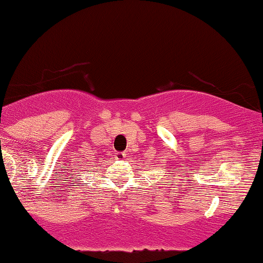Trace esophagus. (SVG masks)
I'll return each mask as SVG.
<instances>
[{
  "label": "esophagus",
  "mask_w": 263,
  "mask_h": 263,
  "mask_svg": "<svg viewBox=\"0 0 263 263\" xmlns=\"http://www.w3.org/2000/svg\"><path fill=\"white\" fill-rule=\"evenodd\" d=\"M125 153H122V151H118V153L114 154V157H116L117 160H124L125 159Z\"/></svg>",
  "instance_id": "34e87169"
}]
</instances>
